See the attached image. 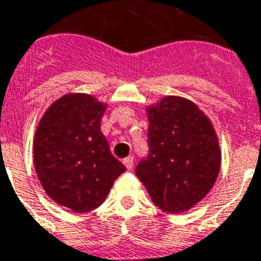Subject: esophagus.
I'll return each mask as SVG.
<instances>
[{
    "label": "esophagus",
    "mask_w": 261,
    "mask_h": 261,
    "mask_svg": "<svg viewBox=\"0 0 261 261\" xmlns=\"http://www.w3.org/2000/svg\"><path fill=\"white\" fill-rule=\"evenodd\" d=\"M123 164L126 166L127 170H131V168H133V166H134V158L127 156L126 159H123Z\"/></svg>",
    "instance_id": "esophagus-1"
}]
</instances>
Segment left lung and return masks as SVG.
<instances>
[{
    "instance_id": "left-lung-1",
    "label": "left lung",
    "mask_w": 261,
    "mask_h": 261,
    "mask_svg": "<svg viewBox=\"0 0 261 261\" xmlns=\"http://www.w3.org/2000/svg\"><path fill=\"white\" fill-rule=\"evenodd\" d=\"M147 159L135 168L162 211L192 208L215 185L222 151L211 120L191 100L166 95L147 106Z\"/></svg>"
}]
</instances>
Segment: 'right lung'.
I'll list each match as a JSON object with an SVG mask.
<instances>
[{
    "label": "right lung",
    "instance_id": "obj_1",
    "mask_svg": "<svg viewBox=\"0 0 261 261\" xmlns=\"http://www.w3.org/2000/svg\"><path fill=\"white\" fill-rule=\"evenodd\" d=\"M106 106L89 94H66L50 105L34 135V167L43 190L78 214L102 204L126 171L100 131Z\"/></svg>",
    "mask_w": 261,
    "mask_h": 261
}]
</instances>
